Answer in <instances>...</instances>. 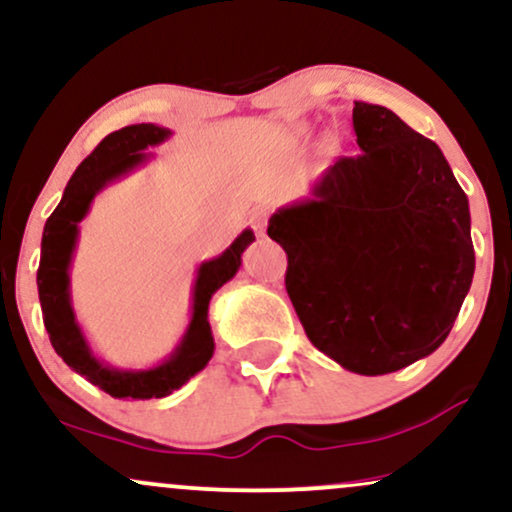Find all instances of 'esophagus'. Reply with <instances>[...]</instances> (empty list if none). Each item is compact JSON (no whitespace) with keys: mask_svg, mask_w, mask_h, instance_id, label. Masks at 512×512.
Segmentation results:
<instances>
[{"mask_svg":"<svg viewBox=\"0 0 512 512\" xmlns=\"http://www.w3.org/2000/svg\"><path fill=\"white\" fill-rule=\"evenodd\" d=\"M252 228H255V231L260 233V236H264V231H267V219H264L262 214L252 216Z\"/></svg>","mask_w":512,"mask_h":512,"instance_id":"1","label":"esophagus"}]
</instances>
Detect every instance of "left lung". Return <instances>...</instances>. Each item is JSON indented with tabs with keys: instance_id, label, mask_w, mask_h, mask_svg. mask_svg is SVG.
Listing matches in <instances>:
<instances>
[{
	"instance_id": "obj_1",
	"label": "left lung",
	"mask_w": 512,
	"mask_h": 512,
	"mask_svg": "<svg viewBox=\"0 0 512 512\" xmlns=\"http://www.w3.org/2000/svg\"><path fill=\"white\" fill-rule=\"evenodd\" d=\"M356 158L276 209L286 291L322 354L385 375L448 339L474 279L469 199L436 142L383 105L354 103Z\"/></svg>"
}]
</instances>
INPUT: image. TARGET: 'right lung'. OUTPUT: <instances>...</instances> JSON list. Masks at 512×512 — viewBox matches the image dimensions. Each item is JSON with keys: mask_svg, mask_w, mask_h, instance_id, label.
<instances>
[{"mask_svg": "<svg viewBox=\"0 0 512 512\" xmlns=\"http://www.w3.org/2000/svg\"><path fill=\"white\" fill-rule=\"evenodd\" d=\"M170 129L142 122L108 134L93 154L81 161L72 180L64 187L62 202L45 221L43 243H40L38 296L43 308L45 330L55 346L57 356L74 373L84 375L91 385L101 387L115 399H158L180 390L209 363L214 356V334L209 325V301L226 281L238 274L243 264V252L255 243V233L245 228L240 236L221 252L219 257L204 260L197 267L192 284L190 322L182 332L175 349L161 363L149 368H115L96 356L88 344L72 305V269L74 250L79 243V223L91 211L96 199L108 185L127 178L134 170L144 168L154 158L149 146L170 139Z\"/></svg>", "mask_w": 512, "mask_h": 512, "instance_id": "right-lung-1", "label": "right lung"}]
</instances>
